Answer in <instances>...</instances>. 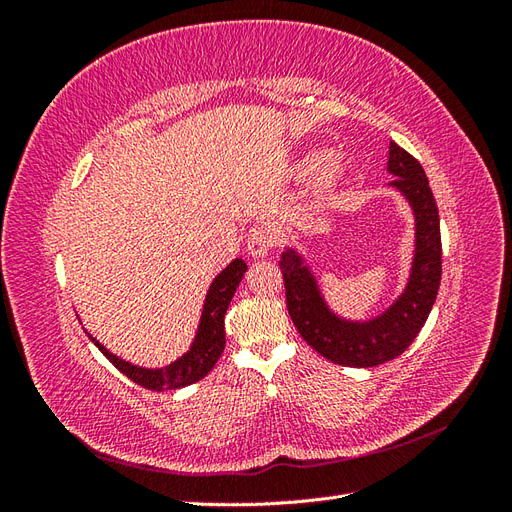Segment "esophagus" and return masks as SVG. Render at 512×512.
Here are the masks:
<instances>
[{
    "label": "esophagus",
    "mask_w": 512,
    "mask_h": 512,
    "mask_svg": "<svg viewBox=\"0 0 512 512\" xmlns=\"http://www.w3.org/2000/svg\"><path fill=\"white\" fill-rule=\"evenodd\" d=\"M275 232L269 226H254L247 235V252L256 258H265L275 247Z\"/></svg>",
    "instance_id": "esophagus-1"
}]
</instances>
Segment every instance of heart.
I'll list each match as a JSON object with an SVG mask.
<instances>
[{
    "instance_id": "heart-1",
    "label": "heart",
    "mask_w": 512,
    "mask_h": 512,
    "mask_svg": "<svg viewBox=\"0 0 512 512\" xmlns=\"http://www.w3.org/2000/svg\"><path fill=\"white\" fill-rule=\"evenodd\" d=\"M348 158L344 153L327 151V153H309V156L301 162V168L305 173H316V179L320 185H331L348 170Z\"/></svg>"
}]
</instances>
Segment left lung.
<instances>
[{"mask_svg": "<svg viewBox=\"0 0 512 512\" xmlns=\"http://www.w3.org/2000/svg\"><path fill=\"white\" fill-rule=\"evenodd\" d=\"M389 181L414 215V256L404 292L369 320H346L324 301L314 271L294 247L282 252L280 269L294 327L324 359L344 367H376L393 361L423 329L442 277L440 215L423 166L397 143L389 147Z\"/></svg>", "mask_w": 512, "mask_h": 512, "instance_id": "obj_1", "label": "left lung"}]
</instances>
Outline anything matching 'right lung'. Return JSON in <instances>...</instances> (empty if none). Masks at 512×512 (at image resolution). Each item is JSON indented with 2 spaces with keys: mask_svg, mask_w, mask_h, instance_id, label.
<instances>
[{
  "mask_svg": "<svg viewBox=\"0 0 512 512\" xmlns=\"http://www.w3.org/2000/svg\"><path fill=\"white\" fill-rule=\"evenodd\" d=\"M245 271H247L245 262L241 258H235L226 269H222V273L215 275V280L207 290L203 314H200L196 337L190 350L183 352L177 361H173L166 367H141V365L123 361L111 350H106L96 337H91L89 333L87 335L106 359L121 371V374H126L132 382L141 384L143 389H149V391L183 389V386L203 380L222 356L226 346L224 316L232 301V294H235L239 282L243 280Z\"/></svg>",
  "mask_w": 512,
  "mask_h": 512,
  "instance_id": "1",
  "label": "right lung"
}]
</instances>
